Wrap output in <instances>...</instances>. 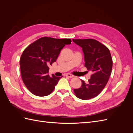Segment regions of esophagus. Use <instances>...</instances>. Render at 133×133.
I'll use <instances>...</instances> for the list:
<instances>
[{
	"label": "esophagus",
	"instance_id": "esophagus-1",
	"mask_svg": "<svg viewBox=\"0 0 133 133\" xmlns=\"http://www.w3.org/2000/svg\"><path fill=\"white\" fill-rule=\"evenodd\" d=\"M66 76H68V77H69V78H73V77H74V75H73L72 74H69V73H67L66 74Z\"/></svg>",
	"mask_w": 133,
	"mask_h": 133
}]
</instances>
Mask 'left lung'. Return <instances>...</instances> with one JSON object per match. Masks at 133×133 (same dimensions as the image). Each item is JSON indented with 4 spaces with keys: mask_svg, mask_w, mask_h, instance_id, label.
Masks as SVG:
<instances>
[{
    "mask_svg": "<svg viewBox=\"0 0 133 133\" xmlns=\"http://www.w3.org/2000/svg\"><path fill=\"white\" fill-rule=\"evenodd\" d=\"M74 43L82 48L85 66L93 72L89 82L82 80L80 88L74 90L80 99L88 100L99 95L105 88L111 73L112 60L108 48L92 39H73Z\"/></svg>",
    "mask_w": 133,
    "mask_h": 133,
    "instance_id": "obj_1",
    "label": "left lung"
}]
</instances>
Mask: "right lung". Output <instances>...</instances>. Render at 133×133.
<instances>
[{
    "instance_id": "obj_1",
    "label": "right lung",
    "mask_w": 133,
    "mask_h": 133,
    "mask_svg": "<svg viewBox=\"0 0 133 133\" xmlns=\"http://www.w3.org/2000/svg\"><path fill=\"white\" fill-rule=\"evenodd\" d=\"M70 39L43 37L31 44L24 50L20 59L23 81L32 94L39 96L49 95L59 80L54 74H48L49 68L58 57L65 45L71 44Z\"/></svg>"
}]
</instances>
